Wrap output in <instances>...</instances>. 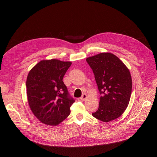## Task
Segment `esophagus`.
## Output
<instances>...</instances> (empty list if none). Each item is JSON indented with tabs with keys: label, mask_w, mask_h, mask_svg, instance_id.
<instances>
[{
	"label": "esophagus",
	"mask_w": 157,
	"mask_h": 157,
	"mask_svg": "<svg viewBox=\"0 0 157 157\" xmlns=\"http://www.w3.org/2000/svg\"><path fill=\"white\" fill-rule=\"evenodd\" d=\"M86 98H87V95H86V94H84L83 95H82V96L80 97V100H81V101H85V100L86 99Z\"/></svg>",
	"instance_id": "esophagus-1"
}]
</instances>
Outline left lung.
Here are the masks:
<instances>
[{
	"mask_svg": "<svg viewBox=\"0 0 157 157\" xmlns=\"http://www.w3.org/2000/svg\"><path fill=\"white\" fill-rule=\"evenodd\" d=\"M101 95L99 106L92 115L104 122L119 118L128 105L132 82L129 69L116 55L101 53L87 58Z\"/></svg>",
	"mask_w": 157,
	"mask_h": 157,
	"instance_id": "1",
	"label": "left lung"
}]
</instances>
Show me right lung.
<instances>
[{
    "label": "right lung",
    "mask_w": 157,
    "mask_h": 157,
    "mask_svg": "<svg viewBox=\"0 0 157 157\" xmlns=\"http://www.w3.org/2000/svg\"><path fill=\"white\" fill-rule=\"evenodd\" d=\"M71 62L43 60L29 72L28 102L34 116L44 124L58 125L67 118L74 101L62 81Z\"/></svg>",
    "instance_id": "right-lung-1"
}]
</instances>
